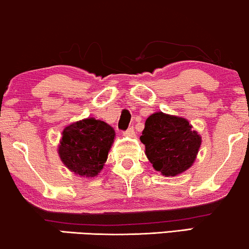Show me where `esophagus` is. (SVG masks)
Wrapping results in <instances>:
<instances>
[{"instance_id": "obj_1", "label": "esophagus", "mask_w": 249, "mask_h": 249, "mask_svg": "<svg viewBox=\"0 0 249 249\" xmlns=\"http://www.w3.org/2000/svg\"><path fill=\"white\" fill-rule=\"evenodd\" d=\"M124 135H125V136H128V137H134V136H135V129H134V127L128 128L127 130L124 131Z\"/></svg>"}]
</instances>
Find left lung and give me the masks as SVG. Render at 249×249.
<instances>
[{"instance_id":"1","label":"left lung","mask_w":249,"mask_h":249,"mask_svg":"<svg viewBox=\"0 0 249 249\" xmlns=\"http://www.w3.org/2000/svg\"><path fill=\"white\" fill-rule=\"evenodd\" d=\"M186 119L159 112L145 121L141 142L155 170L174 177L192 166L197 155L201 137Z\"/></svg>"}]
</instances>
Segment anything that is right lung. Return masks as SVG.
Wrapping results in <instances>:
<instances>
[{
    "instance_id": "1",
    "label": "right lung",
    "mask_w": 249,
    "mask_h": 249,
    "mask_svg": "<svg viewBox=\"0 0 249 249\" xmlns=\"http://www.w3.org/2000/svg\"><path fill=\"white\" fill-rule=\"evenodd\" d=\"M113 128L104 121L85 119L63 130L59 155L63 164L82 177H96L103 170L114 141Z\"/></svg>"
}]
</instances>
